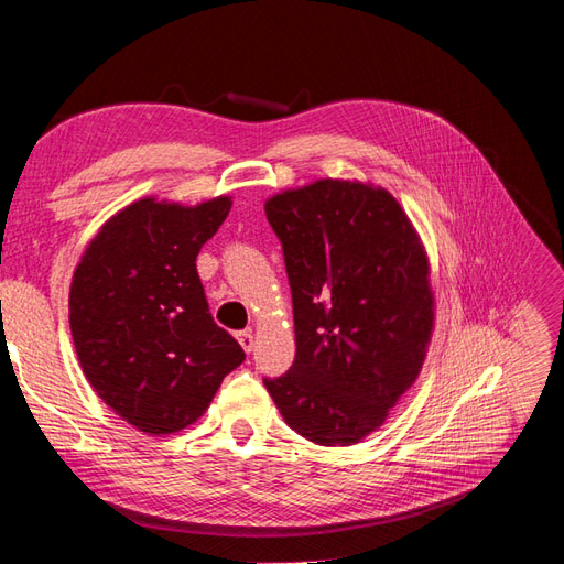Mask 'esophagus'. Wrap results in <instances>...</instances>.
<instances>
[{"label":"esophagus","instance_id":"1","mask_svg":"<svg viewBox=\"0 0 564 564\" xmlns=\"http://www.w3.org/2000/svg\"><path fill=\"white\" fill-rule=\"evenodd\" d=\"M238 343H240V348L245 352H252V348H254V334H252V330H240Z\"/></svg>","mask_w":564,"mask_h":564}]
</instances>
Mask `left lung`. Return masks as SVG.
Instances as JSON below:
<instances>
[{
  "label": "left lung",
  "instance_id": "left-lung-1",
  "mask_svg": "<svg viewBox=\"0 0 564 564\" xmlns=\"http://www.w3.org/2000/svg\"><path fill=\"white\" fill-rule=\"evenodd\" d=\"M293 293L295 362L264 379L316 445L377 431L416 381L433 330L429 257L405 209L371 183L322 178L267 199Z\"/></svg>",
  "mask_w": 564,
  "mask_h": 564
}]
</instances>
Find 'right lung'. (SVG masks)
<instances>
[{
	"mask_svg": "<svg viewBox=\"0 0 564 564\" xmlns=\"http://www.w3.org/2000/svg\"><path fill=\"white\" fill-rule=\"evenodd\" d=\"M230 205L228 195L195 207L135 199L99 228L74 271L68 324L85 379L150 436L197 422L245 359L214 324L195 267Z\"/></svg>",
	"mask_w": 564,
	"mask_h": 564,
	"instance_id": "add662e5",
	"label": "right lung"
}]
</instances>
